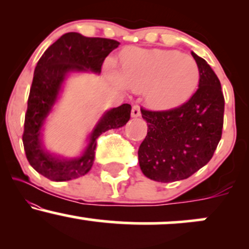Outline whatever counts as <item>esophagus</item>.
Listing matches in <instances>:
<instances>
[{
	"mask_svg": "<svg viewBox=\"0 0 249 249\" xmlns=\"http://www.w3.org/2000/svg\"><path fill=\"white\" fill-rule=\"evenodd\" d=\"M131 116H132L133 118L141 116V107H139L138 105H133L132 110H131Z\"/></svg>",
	"mask_w": 249,
	"mask_h": 249,
	"instance_id": "34e87169",
	"label": "esophagus"
}]
</instances>
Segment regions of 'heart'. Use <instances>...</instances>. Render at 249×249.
<instances>
[{
	"instance_id": "1",
	"label": "heart",
	"mask_w": 249,
	"mask_h": 249,
	"mask_svg": "<svg viewBox=\"0 0 249 249\" xmlns=\"http://www.w3.org/2000/svg\"><path fill=\"white\" fill-rule=\"evenodd\" d=\"M199 77L196 59L178 51L133 48L122 56V84L134 92L144 91L153 107H170L186 101Z\"/></svg>"
}]
</instances>
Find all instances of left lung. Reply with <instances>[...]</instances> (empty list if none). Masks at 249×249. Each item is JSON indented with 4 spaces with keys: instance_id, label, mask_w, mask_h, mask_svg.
<instances>
[{
    "instance_id": "1",
    "label": "left lung",
    "mask_w": 249,
    "mask_h": 249,
    "mask_svg": "<svg viewBox=\"0 0 249 249\" xmlns=\"http://www.w3.org/2000/svg\"><path fill=\"white\" fill-rule=\"evenodd\" d=\"M199 68V88L186 103L166 111L142 108L147 136L139 146L142 172L148 179H187L213 157L221 139L225 99L212 68L192 51Z\"/></svg>"
}]
</instances>
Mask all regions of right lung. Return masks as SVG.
Wrapping results in <instances>:
<instances>
[{
  "label": "right lung",
  "instance_id": "obj_1",
  "mask_svg": "<svg viewBox=\"0 0 249 249\" xmlns=\"http://www.w3.org/2000/svg\"><path fill=\"white\" fill-rule=\"evenodd\" d=\"M119 44L115 39L67 33L51 44L37 62L22 139L28 161L45 178L53 181H68L87 174L95 160L97 138L105 131L124 126L130 119V104L105 111L88 136V145L78 157L57 156L48 151L43 144V126L61 97L70 73L93 72L99 75L104 59Z\"/></svg>",
  "mask_w": 249,
  "mask_h": 249
}]
</instances>
